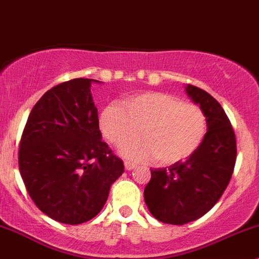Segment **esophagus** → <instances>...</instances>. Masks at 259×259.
Wrapping results in <instances>:
<instances>
[{
    "label": "esophagus",
    "mask_w": 259,
    "mask_h": 259,
    "mask_svg": "<svg viewBox=\"0 0 259 259\" xmlns=\"http://www.w3.org/2000/svg\"><path fill=\"white\" fill-rule=\"evenodd\" d=\"M124 165H125V169H126V170H133V169L137 168V164L133 163V161H129V160L125 161Z\"/></svg>",
    "instance_id": "esophagus-1"
}]
</instances>
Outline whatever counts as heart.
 <instances>
[{
	"label": "heart",
	"mask_w": 259,
	"mask_h": 259,
	"mask_svg": "<svg viewBox=\"0 0 259 259\" xmlns=\"http://www.w3.org/2000/svg\"><path fill=\"white\" fill-rule=\"evenodd\" d=\"M104 138L121 148L142 129L143 138L124 149L127 158L159 164H176L192 156L204 142L208 119L194 104L165 93H144L124 99L122 106L110 104L99 120Z\"/></svg>",
	"instance_id": "obj_1"
}]
</instances>
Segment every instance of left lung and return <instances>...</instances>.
<instances>
[{"label":"left lung","instance_id":"1","mask_svg":"<svg viewBox=\"0 0 259 259\" xmlns=\"http://www.w3.org/2000/svg\"><path fill=\"white\" fill-rule=\"evenodd\" d=\"M185 91L207 115V137L185 161L150 169L144 189L153 217L174 226L197 221L214 207L228 187L237 159L236 134L221 104L197 86L187 85Z\"/></svg>","mask_w":259,"mask_h":259}]
</instances>
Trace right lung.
<instances>
[{
    "instance_id": "obj_1",
    "label": "right lung",
    "mask_w": 259,
    "mask_h": 259,
    "mask_svg": "<svg viewBox=\"0 0 259 259\" xmlns=\"http://www.w3.org/2000/svg\"><path fill=\"white\" fill-rule=\"evenodd\" d=\"M91 79H72L46 91L26 121L18 168L31 199L65 224H81L103 209L124 163L101 140Z\"/></svg>"
}]
</instances>
